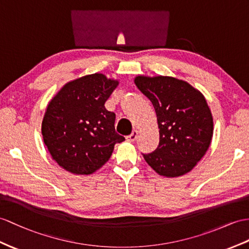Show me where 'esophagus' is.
Returning <instances> with one entry per match:
<instances>
[{
    "instance_id": "obj_1",
    "label": "esophagus",
    "mask_w": 249,
    "mask_h": 249,
    "mask_svg": "<svg viewBox=\"0 0 249 249\" xmlns=\"http://www.w3.org/2000/svg\"><path fill=\"white\" fill-rule=\"evenodd\" d=\"M137 137H138V131L134 130V131L132 132L131 135L125 137V139H126V142H135L136 139H137Z\"/></svg>"
}]
</instances>
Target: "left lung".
Segmentation results:
<instances>
[{
    "instance_id": "left-lung-1",
    "label": "left lung",
    "mask_w": 249,
    "mask_h": 249,
    "mask_svg": "<svg viewBox=\"0 0 249 249\" xmlns=\"http://www.w3.org/2000/svg\"><path fill=\"white\" fill-rule=\"evenodd\" d=\"M134 83L152 102L160 129L159 147L143 154L144 160L161 177L190 172L208 151L213 135V118L204 95L170 76L138 75Z\"/></svg>"
}]
</instances>
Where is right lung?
Segmentation results:
<instances>
[{
	"instance_id": "right-lung-1",
	"label": "right lung",
	"mask_w": 249,
	"mask_h": 249,
	"mask_svg": "<svg viewBox=\"0 0 249 249\" xmlns=\"http://www.w3.org/2000/svg\"><path fill=\"white\" fill-rule=\"evenodd\" d=\"M119 80L95 72L69 81L48 102L41 133L52 159L72 174L89 175L110 160L124 137L105 107Z\"/></svg>"
}]
</instances>
